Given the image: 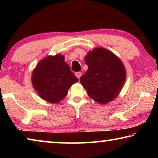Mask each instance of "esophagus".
<instances>
[{
	"instance_id": "34e87169",
	"label": "esophagus",
	"mask_w": 158,
	"mask_h": 158,
	"mask_svg": "<svg viewBox=\"0 0 158 158\" xmlns=\"http://www.w3.org/2000/svg\"><path fill=\"white\" fill-rule=\"evenodd\" d=\"M75 75H76L77 78L79 79L80 77H81V72H77V73H75Z\"/></svg>"
}]
</instances>
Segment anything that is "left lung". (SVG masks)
I'll list each match as a JSON object with an SVG mask.
<instances>
[{
    "mask_svg": "<svg viewBox=\"0 0 158 158\" xmlns=\"http://www.w3.org/2000/svg\"><path fill=\"white\" fill-rule=\"evenodd\" d=\"M89 67L80 81L90 98L106 104L116 98L125 81L126 72L121 60L104 48H96L85 57Z\"/></svg>",
    "mask_w": 158,
    "mask_h": 158,
    "instance_id": "1",
    "label": "left lung"
}]
</instances>
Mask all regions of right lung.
<instances>
[{"label":"right lung","instance_id":"obj_1","mask_svg":"<svg viewBox=\"0 0 158 158\" xmlns=\"http://www.w3.org/2000/svg\"><path fill=\"white\" fill-rule=\"evenodd\" d=\"M78 80L60 54L42 60L32 75V83L39 95L52 103L65 98L71 85Z\"/></svg>","mask_w":158,"mask_h":158}]
</instances>
